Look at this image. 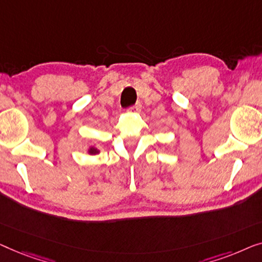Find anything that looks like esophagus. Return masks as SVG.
Masks as SVG:
<instances>
[{"label":"esophagus","mask_w":262,"mask_h":262,"mask_svg":"<svg viewBox=\"0 0 262 262\" xmlns=\"http://www.w3.org/2000/svg\"><path fill=\"white\" fill-rule=\"evenodd\" d=\"M140 110H141V104H135L134 106H130L129 109H128V112H130V113H139Z\"/></svg>","instance_id":"1"}]
</instances>
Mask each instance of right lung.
<instances>
[{"mask_svg": "<svg viewBox=\"0 0 262 262\" xmlns=\"http://www.w3.org/2000/svg\"><path fill=\"white\" fill-rule=\"evenodd\" d=\"M86 152L89 156H96V154L101 153V150H99L97 147H95V146H89V148H88Z\"/></svg>", "mask_w": 262, "mask_h": 262, "instance_id": "obj_1", "label": "right lung"}]
</instances>
